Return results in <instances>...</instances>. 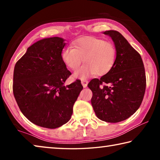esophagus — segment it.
Returning <instances> with one entry per match:
<instances>
[{
    "mask_svg": "<svg viewBox=\"0 0 160 160\" xmlns=\"http://www.w3.org/2000/svg\"><path fill=\"white\" fill-rule=\"evenodd\" d=\"M81 83H82L83 88H87V86H88V80H82L81 81Z\"/></svg>",
    "mask_w": 160,
    "mask_h": 160,
    "instance_id": "34e87169",
    "label": "esophagus"
}]
</instances>
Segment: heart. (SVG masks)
I'll return each mask as SVG.
<instances>
[{
	"label": "heart",
	"mask_w": 160,
	"mask_h": 160,
	"mask_svg": "<svg viewBox=\"0 0 160 160\" xmlns=\"http://www.w3.org/2000/svg\"><path fill=\"white\" fill-rule=\"evenodd\" d=\"M61 60L72 70H77L82 63L85 64L74 73V77L85 79L90 75H104L114 66L116 49L112 42L99 38L85 37L74 42L73 48H64L61 51Z\"/></svg>",
	"instance_id": "heart-1"
}]
</instances>
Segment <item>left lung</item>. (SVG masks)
Masks as SVG:
<instances>
[{
  "instance_id": "left-lung-1",
  "label": "left lung",
  "mask_w": 160,
  "mask_h": 160,
  "mask_svg": "<svg viewBox=\"0 0 160 160\" xmlns=\"http://www.w3.org/2000/svg\"><path fill=\"white\" fill-rule=\"evenodd\" d=\"M114 43V66L100 79L88 84L92 92L91 103L100 120L118 123L128 118L139 107L146 88L145 68L141 56L117 31L104 32Z\"/></svg>"
}]
</instances>
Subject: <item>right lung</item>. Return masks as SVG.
Returning <instances> with one entry per match:
<instances>
[{"label": "right lung", "mask_w": 160, "mask_h": 160, "mask_svg": "<svg viewBox=\"0 0 160 160\" xmlns=\"http://www.w3.org/2000/svg\"><path fill=\"white\" fill-rule=\"evenodd\" d=\"M66 44L58 37L39 40L15 66L12 89L18 107L28 120L44 128L66 123L83 89L79 80L64 85L71 75L61 57Z\"/></svg>", "instance_id": "obj_1"}]
</instances>
